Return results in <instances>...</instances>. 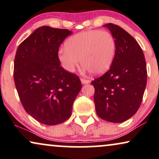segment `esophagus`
<instances>
[{"label":"esophagus","instance_id":"obj_1","mask_svg":"<svg viewBox=\"0 0 159 159\" xmlns=\"http://www.w3.org/2000/svg\"><path fill=\"white\" fill-rule=\"evenodd\" d=\"M81 83L83 84H88L89 82V80L87 79H85V78H81Z\"/></svg>","mask_w":159,"mask_h":159}]
</instances>
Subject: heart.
I'll list each match as a JSON object with an SVG mask.
<instances>
[{
    "mask_svg": "<svg viewBox=\"0 0 159 159\" xmlns=\"http://www.w3.org/2000/svg\"><path fill=\"white\" fill-rule=\"evenodd\" d=\"M116 50L115 38L110 32L100 30L83 31L73 36L61 48L58 57L67 71L73 73L81 60L84 69L100 75L109 69Z\"/></svg>",
    "mask_w": 159,
    "mask_h": 159,
    "instance_id": "1",
    "label": "heart"
}]
</instances>
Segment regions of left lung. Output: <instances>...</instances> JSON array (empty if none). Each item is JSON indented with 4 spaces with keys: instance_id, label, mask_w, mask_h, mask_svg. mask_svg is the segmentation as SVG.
<instances>
[{
    "instance_id": "obj_1",
    "label": "left lung",
    "mask_w": 159,
    "mask_h": 159,
    "mask_svg": "<svg viewBox=\"0 0 159 159\" xmlns=\"http://www.w3.org/2000/svg\"><path fill=\"white\" fill-rule=\"evenodd\" d=\"M104 26L115 38V56L110 69L91 84L98 116L117 123L131 117L141 105L147 84L146 61L141 47L127 31L113 23Z\"/></svg>"
}]
</instances>
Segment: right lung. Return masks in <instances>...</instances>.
Segmentation results:
<instances>
[{"instance_id": "1", "label": "right lung", "mask_w": 159, "mask_h": 159, "mask_svg": "<svg viewBox=\"0 0 159 159\" xmlns=\"http://www.w3.org/2000/svg\"><path fill=\"white\" fill-rule=\"evenodd\" d=\"M67 29L42 26L18 46L14 80L24 109L41 123L66 121L82 85L75 74L64 69L58 57Z\"/></svg>"}]
</instances>
